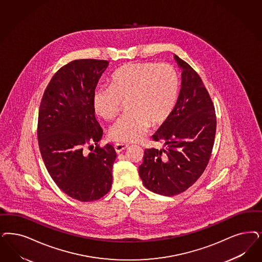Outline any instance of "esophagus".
Wrapping results in <instances>:
<instances>
[{
  "instance_id": "1",
  "label": "esophagus",
  "mask_w": 262,
  "mask_h": 262,
  "mask_svg": "<svg viewBox=\"0 0 262 262\" xmlns=\"http://www.w3.org/2000/svg\"><path fill=\"white\" fill-rule=\"evenodd\" d=\"M127 147H128V144H121V143H117V144H115V146H114L115 151H116L117 153H120V152L124 151Z\"/></svg>"
}]
</instances>
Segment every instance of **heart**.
<instances>
[{
  "instance_id": "1",
  "label": "heart",
  "mask_w": 262,
  "mask_h": 262,
  "mask_svg": "<svg viewBox=\"0 0 262 262\" xmlns=\"http://www.w3.org/2000/svg\"><path fill=\"white\" fill-rule=\"evenodd\" d=\"M179 94V77L168 63H128L111 74L108 86L93 95L95 112L104 120H113L126 103L125 116L109 129V138L117 142H134L170 116Z\"/></svg>"
}]
</instances>
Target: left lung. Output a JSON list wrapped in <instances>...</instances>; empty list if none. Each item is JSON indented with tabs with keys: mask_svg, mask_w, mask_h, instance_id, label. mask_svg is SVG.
<instances>
[{
	"mask_svg": "<svg viewBox=\"0 0 262 262\" xmlns=\"http://www.w3.org/2000/svg\"><path fill=\"white\" fill-rule=\"evenodd\" d=\"M182 70L179 97L170 116L154 135L163 148L146 149L138 173L145 187L165 196L188 190L204 172L216 135L215 107L190 64L174 55Z\"/></svg>",
	"mask_w": 262,
	"mask_h": 262,
	"instance_id": "8db88e82",
	"label": "left lung"
}]
</instances>
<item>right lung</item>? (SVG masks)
<instances>
[{"label":"right lung","mask_w":262,"mask_h":262,"mask_svg":"<svg viewBox=\"0 0 262 262\" xmlns=\"http://www.w3.org/2000/svg\"><path fill=\"white\" fill-rule=\"evenodd\" d=\"M108 63L94 59L67 63L47 85L39 105L37 139L46 169L64 193L83 202L101 199L112 185L117 155L112 145L98 144L102 128L93 107L94 92ZM87 144L91 152L83 150Z\"/></svg>","instance_id":"obj_1"}]
</instances>
